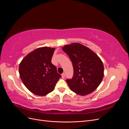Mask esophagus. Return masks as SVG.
Returning <instances> with one entry per match:
<instances>
[{
    "mask_svg": "<svg viewBox=\"0 0 129 129\" xmlns=\"http://www.w3.org/2000/svg\"><path fill=\"white\" fill-rule=\"evenodd\" d=\"M61 76H62V79H64V77H65V74H64V73L62 74Z\"/></svg>",
    "mask_w": 129,
    "mask_h": 129,
    "instance_id": "obj_1",
    "label": "esophagus"
}]
</instances>
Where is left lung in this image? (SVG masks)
Listing matches in <instances>:
<instances>
[{"mask_svg":"<svg viewBox=\"0 0 129 129\" xmlns=\"http://www.w3.org/2000/svg\"><path fill=\"white\" fill-rule=\"evenodd\" d=\"M73 63L74 75L66 82L72 91L81 96L89 94L97 88L104 76L102 60L90 49L79 43L62 48Z\"/></svg>","mask_w":129,"mask_h":129,"instance_id":"obj_1","label":"left lung"}]
</instances>
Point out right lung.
Instances as JSON below:
<instances>
[{"label": "right lung", "instance_id": "right-lung-1", "mask_svg": "<svg viewBox=\"0 0 129 129\" xmlns=\"http://www.w3.org/2000/svg\"><path fill=\"white\" fill-rule=\"evenodd\" d=\"M55 49L49 47L38 48L23 58L19 64L22 82L35 95L46 96L53 91L61 77L51 62Z\"/></svg>", "mask_w": 129, "mask_h": 129}]
</instances>
